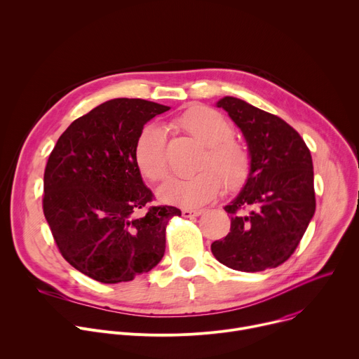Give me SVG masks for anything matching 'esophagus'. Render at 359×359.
I'll use <instances>...</instances> for the list:
<instances>
[{
  "label": "esophagus",
  "mask_w": 359,
  "mask_h": 359,
  "mask_svg": "<svg viewBox=\"0 0 359 359\" xmlns=\"http://www.w3.org/2000/svg\"><path fill=\"white\" fill-rule=\"evenodd\" d=\"M204 210L203 209H184L183 212H182V215H183V217H197V216H200L201 213H203Z\"/></svg>",
  "instance_id": "34e87169"
}]
</instances>
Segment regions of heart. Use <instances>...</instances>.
I'll return each instance as SVG.
<instances>
[{
    "label": "heart",
    "instance_id": "b5f03b06",
    "mask_svg": "<svg viewBox=\"0 0 359 359\" xmlns=\"http://www.w3.org/2000/svg\"><path fill=\"white\" fill-rule=\"evenodd\" d=\"M176 125L206 144L208 151L201 168L212 166L229 189H237L245 182L251 166L250 153L243 143L231 137L233 126L223 115L206 107H196L183 114ZM135 158L140 172L149 180L159 182L168 176L169 161L163 128L156 125L143 128L136 142ZM215 172L203 169L193 176L173 177L159 189L158 194L162 201L175 206L198 208L222 190V179Z\"/></svg>",
    "mask_w": 359,
    "mask_h": 359
}]
</instances>
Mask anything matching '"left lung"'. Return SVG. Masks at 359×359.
<instances>
[{
	"instance_id": "8db88e82",
	"label": "left lung",
	"mask_w": 359,
	"mask_h": 359,
	"mask_svg": "<svg viewBox=\"0 0 359 359\" xmlns=\"http://www.w3.org/2000/svg\"><path fill=\"white\" fill-rule=\"evenodd\" d=\"M216 105L241 130L251 166L241 190L224 206L230 233L212 244V252L237 271L276 269L295 251L316 213L311 153L281 118L234 96Z\"/></svg>"
}]
</instances>
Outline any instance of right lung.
Segmentation results:
<instances>
[{
	"instance_id": "obj_1",
	"label": "right lung",
	"mask_w": 359,
	"mask_h": 359,
	"mask_svg": "<svg viewBox=\"0 0 359 359\" xmlns=\"http://www.w3.org/2000/svg\"><path fill=\"white\" fill-rule=\"evenodd\" d=\"M169 107L144 99L104 102L74 121L43 173V215L64 259L104 284L130 281L156 267L166 224L182 212L151 201L135 158L143 126Z\"/></svg>"
}]
</instances>
